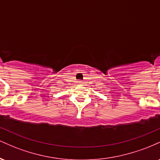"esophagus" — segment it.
I'll use <instances>...</instances> for the list:
<instances>
[{
  "instance_id": "34e87169",
  "label": "esophagus",
  "mask_w": 160,
  "mask_h": 160,
  "mask_svg": "<svg viewBox=\"0 0 160 160\" xmlns=\"http://www.w3.org/2000/svg\"><path fill=\"white\" fill-rule=\"evenodd\" d=\"M78 83H82V82L81 81V80H79V81H78Z\"/></svg>"
}]
</instances>
